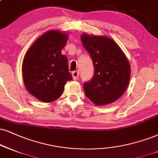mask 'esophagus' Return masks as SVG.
<instances>
[{"instance_id":"esophagus-1","label":"esophagus","mask_w":158,"mask_h":158,"mask_svg":"<svg viewBox=\"0 0 158 158\" xmlns=\"http://www.w3.org/2000/svg\"><path fill=\"white\" fill-rule=\"evenodd\" d=\"M72 75H73V77L74 80H77V78H78L79 72L78 71H74V72H73V73H72Z\"/></svg>"}]
</instances>
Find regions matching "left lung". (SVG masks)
<instances>
[{
  "instance_id": "obj_1",
  "label": "left lung",
  "mask_w": 158,
  "mask_h": 158,
  "mask_svg": "<svg viewBox=\"0 0 158 158\" xmlns=\"http://www.w3.org/2000/svg\"><path fill=\"white\" fill-rule=\"evenodd\" d=\"M81 41L94 67L92 78L83 83L85 96L97 106L114 102L124 94L129 83V62L111 39L83 34Z\"/></svg>"
}]
</instances>
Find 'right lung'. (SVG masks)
<instances>
[{
  "label": "right lung",
  "mask_w": 158,
  "mask_h": 158,
  "mask_svg": "<svg viewBox=\"0 0 158 158\" xmlns=\"http://www.w3.org/2000/svg\"><path fill=\"white\" fill-rule=\"evenodd\" d=\"M68 36L57 31H50L36 40L25 54L23 77L27 90L42 102L57 100L67 81L73 80L67 56L61 50Z\"/></svg>",
  "instance_id": "right-lung-1"
}]
</instances>
